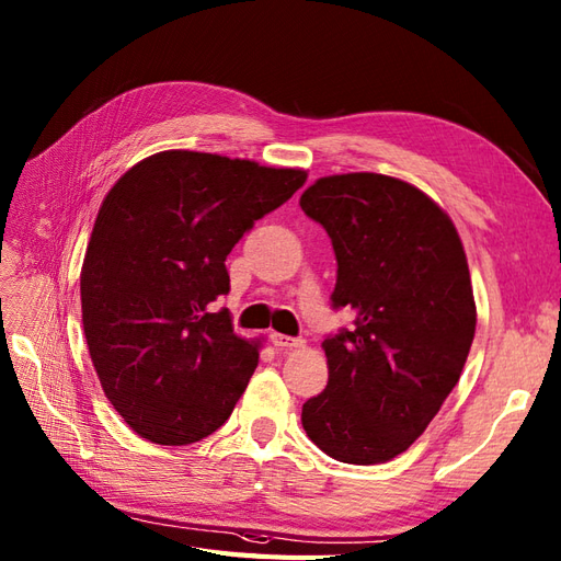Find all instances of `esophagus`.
<instances>
[{
    "label": "esophagus",
    "mask_w": 561,
    "mask_h": 561,
    "mask_svg": "<svg viewBox=\"0 0 561 561\" xmlns=\"http://www.w3.org/2000/svg\"><path fill=\"white\" fill-rule=\"evenodd\" d=\"M271 343L276 345L278 350H295V347H302V345H305V340L290 337V335H283V333H271Z\"/></svg>",
    "instance_id": "34e87169"
}]
</instances>
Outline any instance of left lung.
Wrapping results in <instances>:
<instances>
[{
  "label": "left lung",
  "mask_w": 561,
  "mask_h": 561,
  "mask_svg": "<svg viewBox=\"0 0 561 561\" xmlns=\"http://www.w3.org/2000/svg\"><path fill=\"white\" fill-rule=\"evenodd\" d=\"M299 207L333 242V307L354 311L352 328L323 340L328 386L305 402L302 426L337 461H390L426 431L467 364V254L449 216L400 178L325 175Z\"/></svg>",
  "instance_id": "left-lung-1"
}]
</instances>
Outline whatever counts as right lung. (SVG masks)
<instances>
[{"label":"right lung","instance_id":"obj_1","mask_svg":"<svg viewBox=\"0 0 561 561\" xmlns=\"http://www.w3.org/2000/svg\"><path fill=\"white\" fill-rule=\"evenodd\" d=\"M305 181L302 169L169 149L108 190L80 271L83 328L104 394L142 438L197 443L233 412L259 347L216 309L226 256Z\"/></svg>","mask_w":561,"mask_h":561}]
</instances>
